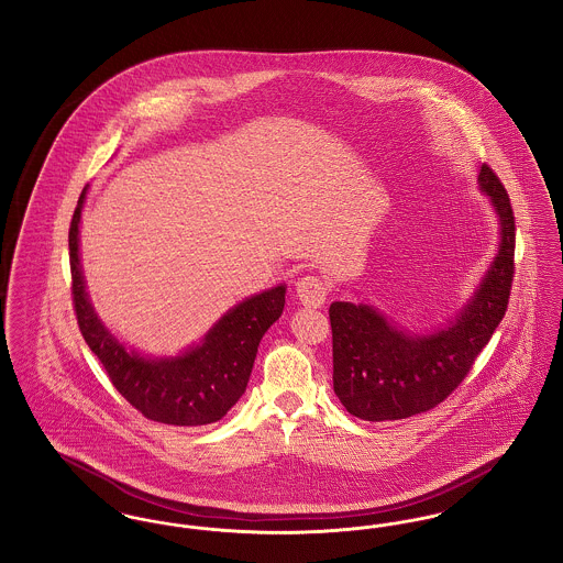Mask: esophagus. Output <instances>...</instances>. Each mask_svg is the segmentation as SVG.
<instances>
[{
	"instance_id": "1",
	"label": "esophagus",
	"mask_w": 563,
	"mask_h": 563,
	"mask_svg": "<svg viewBox=\"0 0 563 563\" xmlns=\"http://www.w3.org/2000/svg\"><path fill=\"white\" fill-rule=\"evenodd\" d=\"M295 291L297 297L303 306H312V308H319L324 303L327 295H329V285L321 280L319 276H303L297 280L295 285Z\"/></svg>"
}]
</instances>
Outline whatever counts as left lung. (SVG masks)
Returning a JSON list of instances; mask_svg holds the SVG:
<instances>
[{"label":"left lung","instance_id":"obj_1","mask_svg":"<svg viewBox=\"0 0 563 563\" xmlns=\"http://www.w3.org/2000/svg\"><path fill=\"white\" fill-rule=\"evenodd\" d=\"M479 186L500 214L503 242L482 287L448 329L411 338L369 306L331 303L333 390L352 416L402 420L445 401L505 319L515 276V214L489 164L482 166Z\"/></svg>","mask_w":563,"mask_h":563}]
</instances>
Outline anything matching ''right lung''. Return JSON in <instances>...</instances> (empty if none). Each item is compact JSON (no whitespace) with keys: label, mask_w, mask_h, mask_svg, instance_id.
I'll list each match as a JSON object with an SVG mask.
<instances>
[{"label":"right lung","mask_w":563,"mask_h":563,"mask_svg":"<svg viewBox=\"0 0 563 563\" xmlns=\"http://www.w3.org/2000/svg\"><path fill=\"white\" fill-rule=\"evenodd\" d=\"M78 207L69 225L71 297L88 349L103 363L113 388L147 420L173 427H202L221 420L241 399L257 346L285 308V285L244 299L214 324L205 342L179 358L147 361L126 352L97 319L81 278Z\"/></svg>","instance_id":"1"}]
</instances>
